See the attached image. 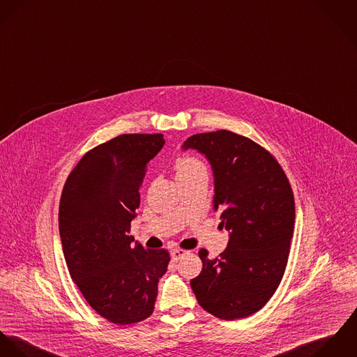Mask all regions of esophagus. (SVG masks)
Returning <instances> with one entry per match:
<instances>
[{
    "label": "esophagus",
    "instance_id": "34e87169",
    "mask_svg": "<svg viewBox=\"0 0 357 357\" xmlns=\"http://www.w3.org/2000/svg\"><path fill=\"white\" fill-rule=\"evenodd\" d=\"M190 252L189 250H185V249H174L172 252H171V257H172V260L174 261H178V260H181L183 256H186V255H189Z\"/></svg>",
    "mask_w": 357,
    "mask_h": 357
}]
</instances>
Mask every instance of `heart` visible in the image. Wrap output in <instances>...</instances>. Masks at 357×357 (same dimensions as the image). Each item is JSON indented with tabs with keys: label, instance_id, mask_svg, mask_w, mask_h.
I'll return each instance as SVG.
<instances>
[{
	"label": "heart",
	"instance_id": "b5f03b06",
	"mask_svg": "<svg viewBox=\"0 0 357 357\" xmlns=\"http://www.w3.org/2000/svg\"><path fill=\"white\" fill-rule=\"evenodd\" d=\"M175 169H176V178L182 176H192L197 174H206L208 168L204 164V161L193 158V156H181L175 161Z\"/></svg>",
	"mask_w": 357,
	"mask_h": 357
}]
</instances>
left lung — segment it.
Segmentation results:
<instances>
[{
	"instance_id": "1",
	"label": "left lung",
	"mask_w": 357,
	"mask_h": 357,
	"mask_svg": "<svg viewBox=\"0 0 357 357\" xmlns=\"http://www.w3.org/2000/svg\"><path fill=\"white\" fill-rule=\"evenodd\" d=\"M189 148L212 165L213 209L230 231L218 257L199 249L202 270L192 289L213 317H250L274 296L286 270L296 216L290 182L267 149L229 130L195 134L183 144Z\"/></svg>"
}]
</instances>
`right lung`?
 Masks as SVG:
<instances>
[{"instance_id":"add662e5","label":"right lung","mask_w":357,"mask_h":357,"mask_svg":"<svg viewBox=\"0 0 357 357\" xmlns=\"http://www.w3.org/2000/svg\"><path fill=\"white\" fill-rule=\"evenodd\" d=\"M162 134H121L84 153L68 175L59 230L70 275L89 305L115 324L151 317L167 249H145L128 236L139 188Z\"/></svg>"}]
</instances>
